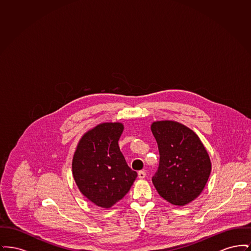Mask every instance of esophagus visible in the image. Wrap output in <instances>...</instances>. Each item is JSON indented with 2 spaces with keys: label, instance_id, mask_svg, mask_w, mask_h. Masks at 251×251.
I'll list each match as a JSON object with an SVG mask.
<instances>
[{
  "label": "esophagus",
  "instance_id": "obj_1",
  "mask_svg": "<svg viewBox=\"0 0 251 251\" xmlns=\"http://www.w3.org/2000/svg\"><path fill=\"white\" fill-rule=\"evenodd\" d=\"M145 177H146V172H145V171L141 170V171L138 172V178H139V179H144Z\"/></svg>",
  "mask_w": 251,
  "mask_h": 251
}]
</instances>
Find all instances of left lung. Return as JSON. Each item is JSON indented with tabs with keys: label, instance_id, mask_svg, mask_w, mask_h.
I'll use <instances>...</instances> for the list:
<instances>
[{
	"label": "left lung",
	"instance_id": "left-lung-1",
	"mask_svg": "<svg viewBox=\"0 0 251 251\" xmlns=\"http://www.w3.org/2000/svg\"><path fill=\"white\" fill-rule=\"evenodd\" d=\"M151 131L158 145L159 167L152 182L159 195L183 206L198 198L209 179L211 161L199 136L175 121H156Z\"/></svg>",
	"mask_w": 251,
	"mask_h": 251
}]
</instances>
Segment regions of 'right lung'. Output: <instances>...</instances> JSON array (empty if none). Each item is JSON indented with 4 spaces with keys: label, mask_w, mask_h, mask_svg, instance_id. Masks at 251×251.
<instances>
[{
    "label": "right lung",
    "mask_w": 251,
    "mask_h": 251,
    "mask_svg": "<svg viewBox=\"0 0 251 251\" xmlns=\"http://www.w3.org/2000/svg\"><path fill=\"white\" fill-rule=\"evenodd\" d=\"M121 123H102L87 131L77 146L72 174L85 198L110 208L129 192L137 173L131 170L120 151Z\"/></svg>",
    "instance_id": "obj_1"
}]
</instances>
